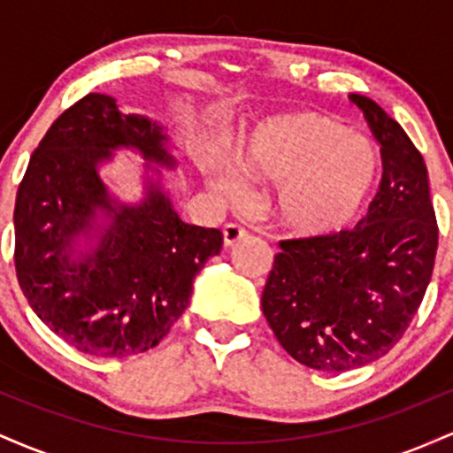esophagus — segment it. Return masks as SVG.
Returning a JSON list of instances; mask_svg holds the SVG:
<instances>
[{
  "instance_id": "1",
  "label": "esophagus",
  "mask_w": 453,
  "mask_h": 453,
  "mask_svg": "<svg viewBox=\"0 0 453 453\" xmlns=\"http://www.w3.org/2000/svg\"><path fill=\"white\" fill-rule=\"evenodd\" d=\"M244 238H247V232L241 226H236V223H227L223 227V242H226V247H234V244L244 241Z\"/></svg>"
}]
</instances>
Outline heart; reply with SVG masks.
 I'll return each mask as SVG.
<instances>
[{
  "label": "heart",
  "instance_id": "1",
  "mask_svg": "<svg viewBox=\"0 0 453 453\" xmlns=\"http://www.w3.org/2000/svg\"><path fill=\"white\" fill-rule=\"evenodd\" d=\"M251 180L279 185L274 215L300 236H330L351 227L371 206L383 174L381 150L371 138L327 112H294L253 132L241 155ZM204 170L226 202L247 197L241 173L211 155Z\"/></svg>",
  "mask_w": 453,
  "mask_h": 453
}]
</instances>
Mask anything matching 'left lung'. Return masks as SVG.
<instances>
[{
  "label": "left lung",
  "mask_w": 453,
  "mask_h": 453,
  "mask_svg": "<svg viewBox=\"0 0 453 453\" xmlns=\"http://www.w3.org/2000/svg\"><path fill=\"white\" fill-rule=\"evenodd\" d=\"M349 100L381 144V187L356 230L280 242L262 294L283 349L326 372L360 368L396 345L422 304L439 242L422 153L377 102Z\"/></svg>",
  "instance_id": "obj_1"
}]
</instances>
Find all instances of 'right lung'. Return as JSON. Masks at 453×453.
Segmentation results:
<instances>
[{
	"mask_svg": "<svg viewBox=\"0 0 453 453\" xmlns=\"http://www.w3.org/2000/svg\"><path fill=\"white\" fill-rule=\"evenodd\" d=\"M117 150L148 161L134 203L103 180ZM176 165L168 126L104 93L67 108L31 155L14 206L17 277L34 313L87 356L153 349L221 251L219 230L176 212L159 170Z\"/></svg>",
	"mask_w": 453,
	"mask_h": 453,
	"instance_id": "right-lung-1",
	"label": "right lung"
}]
</instances>
